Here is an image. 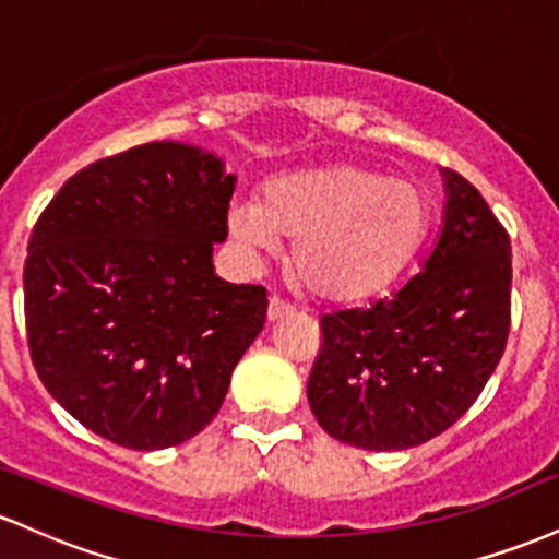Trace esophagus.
<instances>
[{"label": "esophagus", "mask_w": 559, "mask_h": 559, "mask_svg": "<svg viewBox=\"0 0 559 559\" xmlns=\"http://www.w3.org/2000/svg\"><path fill=\"white\" fill-rule=\"evenodd\" d=\"M292 312H294V307L286 305L284 299L271 297V301H267V320H271V323H275V320L288 318V316H292Z\"/></svg>", "instance_id": "esophagus-1"}]
</instances>
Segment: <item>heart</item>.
Here are the masks:
<instances>
[{
	"mask_svg": "<svg viewBox=\"0 0 559 559\" xmlns=\"http://www.w3.org/2000/svg\"><path fill=\"white\" fill-rule=\"evenodd\" d=\"M420 186L357 163L284 173L260 199L234 197L226 226L249 258L294 239L292 267L323 299H365L394 284L431 230Z\"/></svg>",
	"mask_w": 559,
	"mask_h": 559,
	"instance_id": "heart-1",
	"label": "heart"
}]
</instances>
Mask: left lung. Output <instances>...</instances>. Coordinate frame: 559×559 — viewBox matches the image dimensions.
<instances>
[{
    "label": "left lung",
    "mask_w": 559,
    "mask_h": 559,
    "mask_svg": "<svg viewBox=\"0 0 559 559\" xmlns=\"http://www.w3.org/2000/svg\"><path fill=\"white\" fill-rule=\"evenodd\" d=\"M439 241L402 288L320 318L307 400L325 433L370 452L426 444L467 413L510 333V236L460 173Z\"/></svg>",
    "instance_id": "obj_1"
}]
</instances>
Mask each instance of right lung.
Here are the masks:
<instances>
[{
	"label": "right lung",
	"mask_w": 559,
	"mask_h": 559,
	"mask_svg": "<svg viewBox=\"0 0 559 559\" xmlns=\"http://www.w3.org/2000/svg\"><path fill=\"white\" fill-rule=\"evenodd\" d=\"M234 189L213 152L150 141L75 173L36 221L31 360L102 439L155 452L197 436L265 325V288L215 275Z\"/></svg>",
	"instance_id": "add662e5"
}]
</instances>
